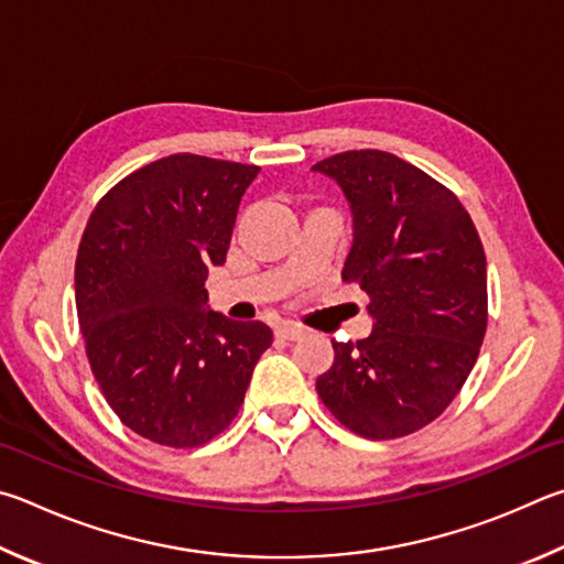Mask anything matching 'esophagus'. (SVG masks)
Returning <instances> with one entry per match:
<instances>
[{"mask_svg": "<svg viewBox=\"0 0 564 564\" xmlns=\"http://www.w3.org/2000/svg\"><path fill=\"white\" fill-rule=\"evenodd\" d=\"M274 334H276V339H284V341H297V339H302L304 334V327H300V324H292V322H284V324H280V327L274 329Z\"/></svg>", "mask_w": 564, "mask_h": 564, "instance_id": "esophagus-1", "label": "esophagus"}]
</instances>
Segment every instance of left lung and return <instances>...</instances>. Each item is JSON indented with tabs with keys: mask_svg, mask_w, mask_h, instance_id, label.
I'll list each match as a JSON object with an SVG mask.
<instances>
[{
	"mask_svg": "<svg viewBox=\"0 0 564 564\" xmlns=\"http://www.w3.org/2000/svg\"><path fill=\"white\" fill-rule=\"evenodd\" d=\"M312 171L349 200L354 242L341 280L369 294L373 317L367 339L332 341L317 393L357 436H409L448 409L486 337L478 230L446 185L387 151L337 153Z\"/></svg>",
	"mask_w": 564,
	"mask_h": 564,
	"instance_id": "left-lung-1",
	"label": "left lung"
}]
</instances>
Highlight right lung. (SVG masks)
<instances>
[{
	"label": "right lung",
	"instance_id": "1",
	"mask_svg": "<svg viewBox=\"0 0 564 564\" xmlns=\"http://www.w3.org/2000/svg\"><path fill=\"white\" fill-rule=\"evenodd\" d=\"M257 165L175 153L138 167L88 217L76 254L86 357L128 429L197 448L230 426L272 329L207 310Z\"/></svg>",
	"mask_w": 564,
	"mask_h": 564
}]
</instances>
